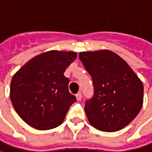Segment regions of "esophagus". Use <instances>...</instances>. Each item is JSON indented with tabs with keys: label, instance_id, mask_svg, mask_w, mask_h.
Masks as SVG:
<instances>
[{
	"label": "esophagus",
	"instance_id": "esophagus-1",
	"mask_svg": "<svg viewBox=\"0 0 152 152\" xmlns=\"http://www.w3.org/2000/svg\"><path fill=\"white\" fill-rule=\"evenodd\" d=\"M75 97H77V101H81L82 100V94L81 93H78L77 95H75Z\"/></svg>",
	"mask_w": 152,
	"mask_h": 152
}]
</instances>
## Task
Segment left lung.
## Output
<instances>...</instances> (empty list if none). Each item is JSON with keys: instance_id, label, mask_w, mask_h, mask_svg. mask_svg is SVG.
Masks as SVG:
<instances>
[{"instance_id": "8db88e82", "label": "left lung", "mask_w": 152, "mask_h": 152, "mask_svg": "<svg viewBox=\"0 0 152 152\" xmlns=\"http://www.w3.org/2000/svg\"><path fill=\"white\" fill-rule=\"evenodd\" d=\"M79 58L91 75L94 97L86 102L89 123L103 132L130 124L143 103V85L129 65L109 50L83 51Z\"/></svg>"}]
</instances>
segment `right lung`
<instances>
[{
    "mask_svg": "<svg viewBox=\"0 0 152 152\" xmlns=\"http://www.w3.org/2000/svg\"><path fill=\"white\" fill-rule=\"evenodd\" d=\"M77 57L75 51L49 50L31 58L13 75L10 101L27 125L38 130L61 125L77 101L68 91L69 79L64 75Z\"/></svg>",
    "mask_w": 152,
    "mask_h": 152,
    "instance_id": "1",
    "label": "right lung"
}]
</instances>
